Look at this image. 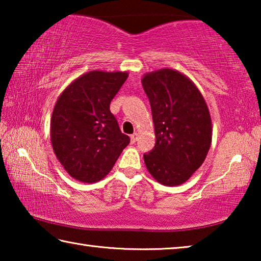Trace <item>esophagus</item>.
<instances>
[{
    "mask_svg": "<svg viewBox=\"0 0 261 261\" xmlns=\"http://www.w3.org/2000/svg\"><path fill=\"white\" fill-rule=\"evenodd\" d=\"M138 137H139V135L137 134V132H135L134 135H131V137H130V138H131V143H132V144L136 143L137 139H138Z\"/></svg>",
    "mask_w": 261,
    "mask_h": 261,
    "instance_id": "esophagus-1",
    "label": "esophagus"
}]
</instances>
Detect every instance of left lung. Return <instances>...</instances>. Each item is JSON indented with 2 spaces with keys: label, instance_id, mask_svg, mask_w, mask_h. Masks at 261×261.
I'll list each match as a JSON object with an SVG mask.
<instances>
[{
  "label": "left lung",
  "instance_id": "8db88e82",
  "mask_svg": "<svg viewBox=\"0 0 261 261\" xmlns=\"http://www.w3.org/2000/svg\"><path fill=\"white\" fill-rule=\"evenodd\" d=\"M151 103L155 146L144 161L159 183L187 182L204 163L212 144V120L194 83L174 69L145 73L141 79Z\"/></svg>",
  "mask_w": 261,
  "mask_h": 261
}]
</instances>
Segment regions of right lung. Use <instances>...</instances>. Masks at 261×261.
<instances>
[{"mask_svg":"<svg viewBox=\"0 0 261 261\" xmlns=\"http://www.w3.org/2000/svg\"><path fill=\"white\" fill-rule=\"evenodd\" d=\"M127 76L93 70L74 79L56 101L50 118L51 146L67 173L79 182L106 177L130 143L109 108Z\"/></svg>","mask_w":261,"mask_h":261,"instance_id":"add662e5","label":"right lung"}]
</instances>
